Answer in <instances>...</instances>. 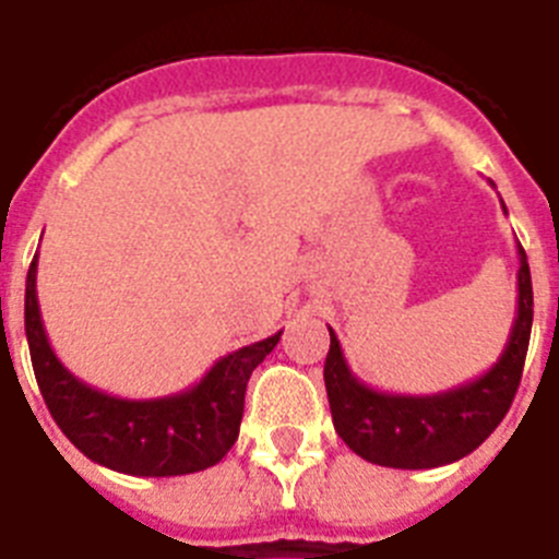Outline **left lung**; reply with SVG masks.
Instances as JSON below:
<instances>
[{
  "label": "left lung",
  "instance_id": "1",
  "mask_svg": "<svg viewBox=\"0 0 559 559\" xmlns=\"http://www.w3.org/2000/svg\"><path fill=\"white\" fill-rule=\"evenodd\" d=\"M506 210V204H502ZM508 213V210H506ZM516 317L499 360L473 381L436 395H392L357 381L337 334L329 329L332 346L325 355V392L334 430L349 450L366 462L401 471H427L459 462L479 448L511 409L528 355L534 323L528 257L516 245Z\"/></svg>",
  "mask_w": 559,
  "mask_h": 559
}]
</instances>
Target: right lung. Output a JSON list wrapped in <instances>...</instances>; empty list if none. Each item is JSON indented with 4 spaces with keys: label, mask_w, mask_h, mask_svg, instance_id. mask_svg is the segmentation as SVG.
Returning <instances> with one entry per match:
<instances>
[{
    "label": "right lung",
    "mask_w": 559,
    "mask_h": 559,
    "mask_svg": "<svg viewBox=\"0 0 559 559\" xmlns=\"http://www.w3.org/2000/svg\"><path fill=\"white\" fill-rule=\"evenodd\" d=\"M280 334L218 357L185 392L118 399L80 381L53 355L37 302V257L25 280V337L48 413L83 456L129 476H185L222 462L239 439L248 378Z\"/></svg>",
    "instance_id": "right-lung-1"
}]
</instances>
